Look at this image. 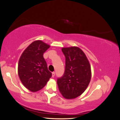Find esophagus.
Instances as JSON below:
<instances>
[{
    "mask_svg": "<svg viewBox=\"0 0 120 120\" xmlns=\"http://www.w3.org/2000/svg\"><path fill=\"white\" fill-rule=\"evenodd\" d=\"M55 73L54 72H53V73H52V77H54L55 76Z\"/></svg>",
    "mask_w": 120,
    "mask_h": 120,
    "instance_id": "34e87169",
    "label": "esophagus"
}]
</instances>
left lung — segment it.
<instances>
[{"instance_id":"obj_1","label":"left lung","mask_w":120,"mask_h":120,"mask_svg":"<svg viewBox=\"0 0 120 120\" xmlns=\"http://www.w3.org/2000/svg\"><path fill=\"white\" fill-rule=\"evenodd\" d=\"M65 56V70L57 79L60 93L66 99L78 97L90 83L91 72L89 60L82 50L77 47L62 48Z\"/></svg>"}]
</instances>
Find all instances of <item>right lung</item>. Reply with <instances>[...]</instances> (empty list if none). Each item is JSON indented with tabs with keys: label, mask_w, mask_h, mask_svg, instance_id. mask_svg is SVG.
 <instances>
[{
	"label": "right lung",
	"mask_w": 120,
	"mask_h": 120,
	"mask_svg": "<svg viewBox=\"0 0 120 120\" xmlns=\"http://www.w3.org/2000/svg\"><path fill=\"white\" fill-rule=\"evenodd\" d=\"M50 47L38 40L31 43L23 52L18 62V75L23 85L32 92L41 90L51 78L43 54Z\"/></svg>",
	"instance_id": "right-lung-1"
}]
</instances>
